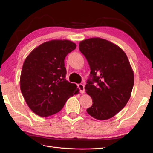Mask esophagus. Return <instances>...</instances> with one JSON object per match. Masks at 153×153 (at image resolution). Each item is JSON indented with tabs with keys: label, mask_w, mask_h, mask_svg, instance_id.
<instances>
[{
	"label": "esophagus",
	"mask_w": 153,
	"mask_h": 153,
	"mask_svg": "<svg viewBox=\"0 0 153 153\" xmlns=\"http://www.w3.org/2000/svg\"><path fill=\"white\" fill-rule=\"evenodd\" d=\"M78 87L79 88L80 93H82V94H84L85 93V89H84V85L82 84H78Z\"/></svg>",
	"instance_id": "obj_1"
}]
</instances>
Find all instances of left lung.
Masks as SVG:
<instances>
[{
    "instance_id": "obj_1",
    "label": "left lung",
    "mask_w": 153,
    "mask_h": 153,
    "mask_svg": "<svg viewBox=\"0 0 153 153\" xmlns=\"http://www.w3.org/2000/svg\"><path fill=\"white\" fill-rule=\"evenodd\" d=\"M79 50L92 77L85 87L93 102L87 112L100 121L112 118L126 106L133 89L134 73L127 55L119 46L100 38L80 41Z\"/></svg>"
}]
</instances>
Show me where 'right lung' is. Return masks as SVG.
<instances>
[{
    "label": "right lung",
    "mask_w": 153,
    "mask_h": 153,
    "mask_svg": "<svg viewBox=\"0 0 153 153\" xmlns=\"http://www.w3.org/2000/svg\"><path fill=\"white\" fill-rule=\"evenodd\" d=\"M67 39H53L41 44L23 64L20 89L27 105L36 115L48 117L61 111L66 101L79 93L76 84L66 80L64 59L76 48Z\"/></svg>",
    "instance_id": "1"
}]
</instances>
